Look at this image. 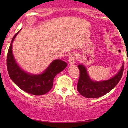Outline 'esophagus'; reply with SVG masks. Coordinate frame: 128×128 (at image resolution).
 I'll return each instance as SVG.
<instances>
[{"label":"esophagus","mask_w":128,"mask_h":128,"mask_svg":"<svg viewBox=\"0 0 128 128\" xmlns=\"http://www.w3.org/2000/svg\"><path fill=\"white\" fill-rule=\"evenodd\" d=\"M76 59H77V56H76V54H72L69 56L68 62L70 65H73L75 64V61Z\"/></svg>","instance_id":"34e87169"}]
</instances>
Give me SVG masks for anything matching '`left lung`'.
Segmentation results:
<instances>
[{
    "mask_svg": "<svg viewBox=\"0 0 128 128\" xmlns=\"http://www.w3.org/2000/svg\"><path fill=\"white\" fill-rule=\"evenodd\" d=\"M124 63L115 76L108 80L94 81L90 77L87 70L82 64H79L78 68L80 76L78 83V91L86 98H99L108 93L118 84L122 77L124 70Z\"/></svg>",
    "mask_w": 128,
    "mask_h": 128,
    "instance_id": "left-lung-1",
    "label": "left lung"
}]
</instances>
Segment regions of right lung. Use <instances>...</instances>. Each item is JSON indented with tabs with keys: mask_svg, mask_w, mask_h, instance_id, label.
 Wrapping results in <instances>:
<instances>
[{
	"mask_svg": "<svg viewBox=\"0 0 128 128\" xmlns=\"http://www.w3.org/2000/svg\"><path fill=\"white\" fill-rule=\"evenodd\" d=\"M20 31L13 37L8 50L7 68L9 75L17 86L27 93L36 96L45 94L52 88L55 76L67 67V64L62 60H54L43 72L38 74L23 70L16 62L12 53L13 42Z\"/></svg>",
	"mask_w": 128,
	"mask_h": 128,
	"instance_id": "right-lung-1",
	"label": "right lung"
}]
</instances>
